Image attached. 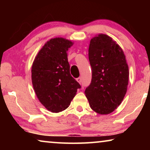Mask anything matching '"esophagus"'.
I'll return each mask as SVG.
<instances>
[{
  "instance_id": "obj_1",
  "label": "esophagus",
  "mask_w": 150,
  "mask_h": 150,
  "mask_svg": "<svg viewBox=\"0 0 150 150\" xmlns=\"http://www.w3.org/2000/svg\"><path fill=\"white\" fill-rule=\"evenodd\" d=\"M76 81L79 84H81V78H80V77L78 78V79H76Z\"/></svg>"
}]
</instances>
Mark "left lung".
<instances>
[{
    "label": "left lung",
    "mask_w": 150,
    "mask_h": 150,
    "mask_svg": "<svg viewBox=\"0 0 150 150\" xmlns=\"http://www.w3.org/2000/svg\"><path fill=\"white\" fill-rule=\"evenodd\" d=\"M89 60L92 79L85 94L92 110L109 114L120 106L127 91L129 71L126 56L110 37L99 34L90 41Z\"/></svg>",
    "instance_id": "1"
}]
</instances>
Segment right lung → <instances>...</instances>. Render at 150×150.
Wrapping results in <instances>:
<instances>
[{
  "label": "right lung",
  "instance_id": "1",
  "mask_svg": "<svg viewBox=\"0 0 150 150\" xmlns=\"http://www.w3.org/2000/svg\"><path fill=\"white\" fill-rule=\"evenodd\" d=\"M73 44L63 38L50 39L33 63L31 79L35 92L42 104L52 112L66 109L81 87L69 72L67 52Z\"/></svg>",
  "mask_w": 150,
  "mask_h": 150
}]
</instances>
